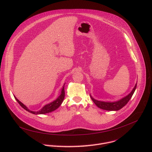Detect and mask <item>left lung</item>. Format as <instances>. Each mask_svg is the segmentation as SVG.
<instances>
[{"mask_svg":"<svg viewBox=\"0 0 152 152\" xmlns=\"http://www.w3.org/2000/svg\"><path fill=\"white\" fill-rule=\"evenodd\" d=\"M137 85L135 84L134 89L126 97L122 98L121 99L114 102H102V101H99L96 99H94L91 95L90 97L91 100L93 101V102L96 104L97 107H99L100 109L107 110V111H118L120 110L123 107H124L129 101V100L131 99L132 96H133L136 88H137Z\"/></svg>","mask_w":152,"mask_h":152,"instance_id":"8db88e82","label":"left lung"}]
</instances>
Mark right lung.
I'll list each match as a JSON object with an SVG mask.
<instances>
[{
  "instance_id": "1",
  "label": "right lung",
  "mask_w": 152,
  "mask_h": 152,
  "mask_svg": "<svg viewBox=\"0 0 152 152\" xmlns=\"http://www.w3.org/2000/svg\"><path fill=\"white\" fill-rule=\"evenodd\" d=\"M64 97H65V91H64V85L63 87L62 88V90H61V93L60 96L55 100H54L53 102H51L49 104H47L45 105L39 111H32L29 110L23 103H22L20 101H19L14 96L15 100L17 101V102L19 103V104L23 108V109H25L26 111H28L29 113H31L34 114H45L49 113L50 112H52V111L56 110L57 108H58L60 106V105L62 103V102L64 100Z\"/></svg>"
}]
</instances>
